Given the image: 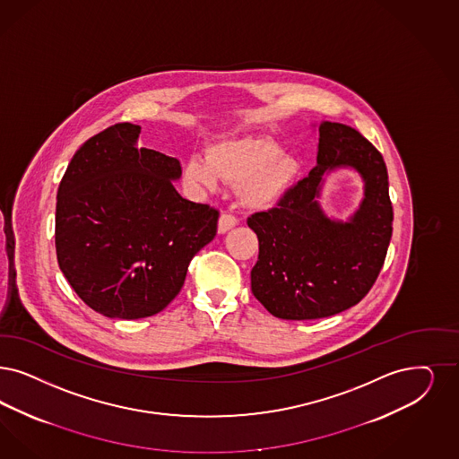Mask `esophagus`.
<instances>
[{
    "instance_id": "1",
    "label": "esophagus",
    "mask_w": 459,
    "mask_h": 459,
    "mask_svg": "<svg viewBox=\"0 0 459 459\" xmlns=\"http://www.w3.org/2000/svg\"><path fill=\"white\" fill-rule=\"evenodd\" d=\"M238 224V220L233 216V214H221L220 216V221H218V233L220 235H224V233H228L231 228H235Z\"/></svg>"
}]
</instances>
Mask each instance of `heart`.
I'll use <instances>...</instances> for the list:
<instances>
[{
	"instance_id": "b5f03b06",
	"label": "heart",
	"mask_w": 459,
	"mask_h": 459,
	"mask_svg": "<svg viewBox=\"0 0 459 459\" xmlns=\"http://www.w3.org/2000/svg\"><path fill=\"white\" fill-rule=\"evenodd\" d=\"M294 158L267 137H226L207 146L205 158L190 156L182 165V180L194 192H214L220 178L239 184L241 201L254 209L279 204L298 178Z\"/></svg>"
}]
</instances>
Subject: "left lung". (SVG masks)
I'll return each mask as SVG.
<instances>
[{"mask_svg":"<svg viewBox=\"0 0 459 459\" xmlns=\"http://www.w3.org/2000/svg\"><path fill=\"white\" fill-rule=\"evenodd\" d=\"M318 134L316 167L277 207L248 218L258 238L252 292L282 320H318L357 305L379 275L393 231L381 153L345 124L323 120ZM339 168L356 169L365 182L347 222L330 219L317 201L324 177Z\"/></svg>","mask_w":459,"mask_h":459,"instance_id":"1","label":"left lung"}]
</instances>
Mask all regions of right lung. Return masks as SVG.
<instances>
[{
  "mask_svg": "<svg viewBox=\"0 0 459 459\" xmlns=\"http://www.w3.org/2000/svg\"><path fill=\"white\" fill-rule=\"evenodd\" d=\"M139 133L122 122L90 137L69 161L56 204L59 269L85 305L120 320L169 306L220 218L175 190L178 160L139 148Z\"/></svg>",
  "mask_w": 459,
  "mask_h": 459,
  "instance_id": "right-lung-1",
  "label": "right lung"
}]
</instances>
